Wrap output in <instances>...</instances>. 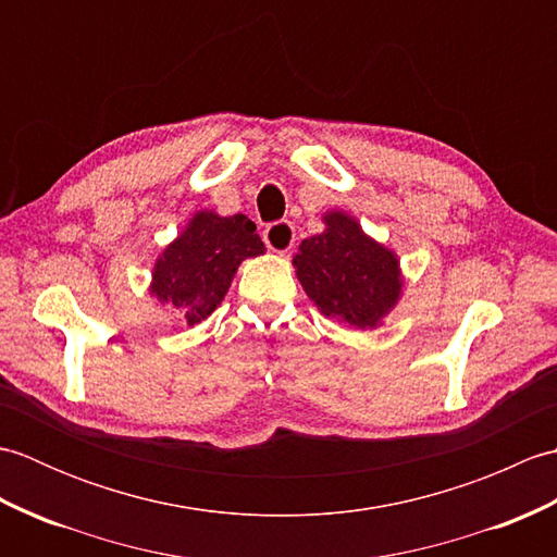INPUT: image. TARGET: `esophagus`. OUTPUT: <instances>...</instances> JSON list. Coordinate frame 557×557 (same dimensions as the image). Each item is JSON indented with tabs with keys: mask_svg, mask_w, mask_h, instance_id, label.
Returning <instances> with one entry per match:
<instances>
[{
	"mask_svg": "<svg viewBox=\"0 0 557 557\" xmlns=\"http://www.w3.org/2000/svg\"><path fill=\"white\" fill-rule=\"evenodd\" d=\"M263 242H265V246L270 248V251L287 253L289 248L294 246V227H292V222L280 220V222L268 224L265 232H263Z\"/></svg>",
	"mask_w": 557,
	"mask_h": 557,
	"instance_id": "esophagus-1",
	"label": "esophagus"
}]
</instances>
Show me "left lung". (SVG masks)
Listing matches in <instances>:
<instances>
[{"label": "left lung", "instance_id": "1", "mask_svg": "<svg viewBox=\"0 0 557 557\" xmlns=\"http://www.w3.org/2000/svg\"><path fill=\"white\" fill-rule=\"evenodd\" d=\"M325 232L304 239L294 268L318 311L354 327H375L399 299V260L345 212H327Z\"/></svg>", "mask_w": 557, "mask_h": 557}]
</instances>
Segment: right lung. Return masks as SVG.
<instances>
[{
	"label": "right lung",
	"mask_w": 557,
	"mask_h": 557,
	"mask_svg": "<svg viewBox=\"0 0 557 557\" xmlns=\"http://www.w3.org/2000/svg\"><path fill=\"white\" fill-rule=\"evenodd\" d=\"M260 253L265 246L246 215L196 212L158 258L150 292L162 304H172L188 325H196L218 309L242 260Z\"/></svg>",
	"instance_id": "add662e5"
}]
</instances>
